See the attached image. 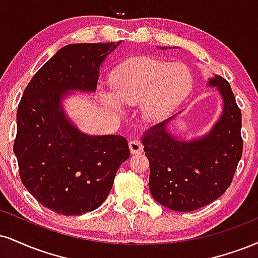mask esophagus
<instances>
[{"label":"esophagus","mask_w":258,"mask_h":258,"mask_svg":"<svg viewBox=\"0 0 258 258\" xmlns=\"http://www.w3.org/2000/svg\"><path fill=\"white\" fill-rule=\"evenodd\" d=\"M128 147H130V151H131V154H133V155L143 153V145L139 141L133 139V141L128 143Z\"/></svg>","instance_id":"obj_1"}]
</instances>
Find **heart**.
Instances as JSON below:
<instances>
[{"label":"heart","instance_id":"b5f03b06","mask_svg":"<svg viewBox=\"0 0 258 258\" xmlns=\"http://www.w3.org/2000/svg\"><path fill=\"white\" fill-rule=\"evenodd\" d=\"M111 91L99 89L103 107L115 115L139 105L147 125H159L181 105L192 88L190 71L181 63L136 57L120 63L110 74Z\"/></svg>","mask_w":258,"mask_h":258}]
</instances>
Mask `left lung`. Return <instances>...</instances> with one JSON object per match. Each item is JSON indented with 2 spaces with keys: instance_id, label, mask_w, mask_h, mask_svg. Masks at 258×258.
Instances as JSON below:
<instances>
[{
  "instance_id": "8db88e82",
  "label": "left lung",
  "mask_w": 258,
  "mask_h": 258,
  "mask_svg": "<svg viewBox=\"0 0 258 258\" xmlns=\"http://www.w3.org/2000/svg\"><path fill=\"white\" fill-rule=\"evenodd\" d=\"M207 86L218 90L222 109L206 133L187 138L173 132L172 125L181 110L142 136L150 166L151 195L161 206L175 212H194L222 196L243 153L241 113L231 85L221 76L213 74Z\"/></svg>"
}]
</instances>
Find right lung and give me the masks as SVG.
Listing matches in <instances>:
<instances>
[{"label": "right lung", "mask_w": 258, "mask_h": 258, "mask_svg": "<svg viewBox=\"0 0 258 258\" xmlns=\"http://www.w3.org/2000/svg\"><path fill=\"white\" fill-rule=\"evenodd\" d=\"M78 43L61 48L25 89L17 113L14 154L26 190L66 216L97 209L108 197L128 143L117 135L83 132L66 113L73 92L94 94L99 68L121 44Z\"/></svg>", "instance_id": "right-lung-1"}]
</instances>
